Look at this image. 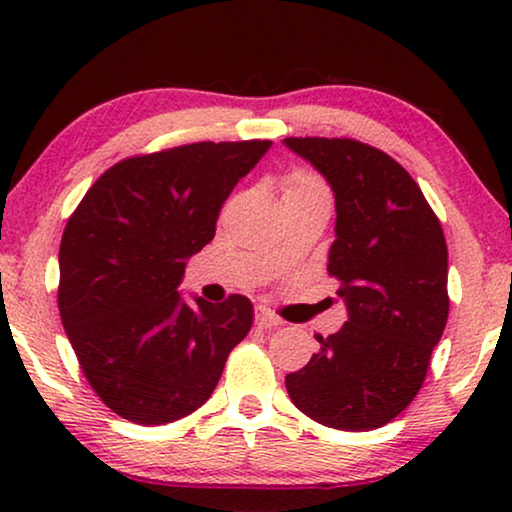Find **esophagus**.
I'll list each match as a JSON object with an SVG mask.
<instances>
[{
    "label": "esophagus",
    "mask_w": 512,
    "mask_h": 512,
    "mask_svg": "<svg viewBox=\"0 0 512 512\" xmlns=\"http://www.w3.org/2000/svg\"><path fill=\"white\" fill-rule=\"evenodd\" d=\"M256 324L261 328H279L284 321L275 317L270 310H265V307H256Z\"/></svg>",
    "instance_id": "esophagus-1"
}]
</instances>
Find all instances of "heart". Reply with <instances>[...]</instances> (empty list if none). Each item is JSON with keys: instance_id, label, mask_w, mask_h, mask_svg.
I'll return each mask as SVG.
<instances>
[{"instance_id": "heart-1", "label": "heart", "mask_w": 512, "mask_h": 512, "mask_svg": "<svg viewBox=\"0 0 512 512\" xmlns=\"http://www.w3.org/2000/svg\"><path fill=\"white\" fill-rule=\"evenodd\" d=\"M289 198H310V200L331 202V193H328V186L317 177V174L293 172L284 181V200Z\"/></svg>"}]
</instances>
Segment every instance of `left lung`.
Returning <instances> with one entry per match:
<instances>
[{
  "instance_id": "8db88e82",
  "label": "left lung",
  "mask_w": 512,
  "mask_h": 512,
  "mask_svg": "<svg viewBox=\"0 0 512 512\" xmlns=\"http://www.w3.org/2000/svg\"><path fill=\"white\" fill-rule=\"evenodd\" d=\"M335 195L328 275L349 319L286 375L293 405L340 431L389 424L422 389L445 331L447 244L417 181L387 153L356 139L286 137Z\"/></svg>"
}]
</instances>
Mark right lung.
I'll use <instances>...</instances> for the list:
<instances>
[{"label":"right lung","instance_id":"add662e5","mask_svg":"<svg viewBox=\"0 0 512 512\" xmlns=\"http://www.w3.org/2000/svg\"><path fill=\"white\" fill-rule=\"evenodd\" d=\"M268 139L195 142L109 167L69 216L58 307L83 375L118 417L170 424L207 403L254 307L179 293L186 261L214 240L230 191Z\"/></svg>","mask_w":512,"mask_h":512}]
</instances>
